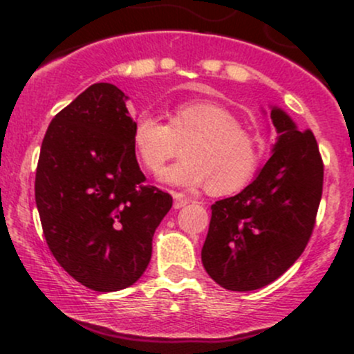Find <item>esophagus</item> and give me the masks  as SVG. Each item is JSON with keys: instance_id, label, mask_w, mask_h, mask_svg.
Listing matches in <instances>:
<instances>
[{"instance_id": "obj_1", "label": "esophagus", "mask_w": 354, "mask_h": 354, "mask_svg": "<svg viewBox=\"0 0 354 354\" xmlns=\"http://www.w3.org/2000/svg\"><path fill=\"white\" fill-rule=\"evenodd\" d=\"M173 198H174V203H173L174 209H180V208H183V206H186L189 203V198H186L185 194H181V193H174Z\"/></svg>"}]
</instances>
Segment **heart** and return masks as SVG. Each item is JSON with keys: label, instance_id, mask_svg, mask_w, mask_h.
<instances>
[{"label": "heart", "instance_id": "obj_1", "mask_svg": "<svg viewBox=\"0 0 354 354\" xmlns=\"http://www.w3.org/2000/svg\"><path fill=\"white\" fill-rule=\"evenodd\" d=\"M185 160L160 173L171 186L231 194L254 178L261 161V138L239 126L228 108L214 101H183L168 113V124L149 113L135 118L131 145L148 171L161 169L183 145Z\"/></svg>", "mask_w": 354, "mask_h": 354}]
</instances>
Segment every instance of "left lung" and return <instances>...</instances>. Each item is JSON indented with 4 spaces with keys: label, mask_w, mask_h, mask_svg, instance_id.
<instances>
[{
    "label": "left lung",
    "mask_w": 354,
    "mask_h": 354,
    "mask_svg": "<svg viewBox=\"0 0 354 354\" xmlns=\"http://www.w3.org/2000/svg\"><path fill=\"white\" fill-rule=\"evenodd\" d=\"M278 133L271 158L236 196L211 206L201 250L206 273L230 291H253L278 279L301 256L323 193V161L311 131L271 106Z\"/></svg>",
    "instance_id": "obj_1"
}]
</instances>
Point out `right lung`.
<instances>
[{"label": "right lung", "instance_id": "1", "mask_svg": "<svg viewBox=\"0 0 354 354\" xmlns=\"http://www.w3.org/2000/svg\"><path fill=\"white\" fill-rule=\"evenodd\" d=\"M128 96L91 84L53 118L35 198L56 261L89 290L131 286L149 265L153 234L173 198L146 185L131 145Z\"/></svg>", "mask_w": 354, "mask_h": 354}]
</instances>
